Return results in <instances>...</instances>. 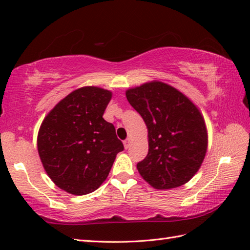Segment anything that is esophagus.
Masks as SVG:
<instances>
[{"instance_id": "1", "label": "esophagus", "mask_w": 250, "mask_h": 250, "mask_svg": "<svg viewBox=\"0 0 250 250\" xmlns=\"http://www.w3.org/2000/svg\"><path fill=\"white\" fill-rule=\"evenodd\" d=\"M124 146H125V149H128L130 146V141L129 140H125L124 141Z\"/></svg>"}]
</instances>
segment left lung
I'll return each instance as SVG.
<instances>
[{
  "mask_svg": "<svg viewBox=\"0 0 250 250\" xmlns=\"http://www.w3.org/2000/svg\"><path fill=\"white\" fill-rule=\"evenodd\" d=\"M147 128L149 152L137 168L154 188L185 184L198 171L207 150V131L200 110L170 84L152 82L125 92Z\"/></svg>",
  "mask_w": 250,
  "mask_h": 250,
  "instance_id": "1",
  "label": "left lung"
}]
</instances>
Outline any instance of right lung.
<instances>
[{
  "label": "right lung",
  "instance_id": "right-lung-1",
  "mask_svg": "<svg viewBox=\"0 0 250 250\" xmlns=\"http://www.w3.org/2000/svg\"><path fill=\"white\" fill-rule=\"evenodd\" d=\"M111 91L83 87L55 105L42 124L37 149L46 173L74 195L96 191L124 151L115 125L103 116Z\"/></svg>",
  "mask_w": 250,
  "mask_h": 250
}]
</instances>
